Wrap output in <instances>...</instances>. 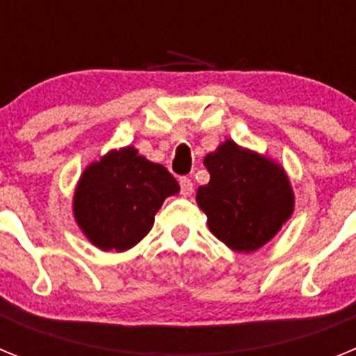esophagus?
<instances>
[{
  "instance_id": "esophagus-1",
  "label": "esophagus",
  "mask_w": 356,
  "mask_h": 356,
  "mask_svg": "<svg viewBox=\"0 0 356 356\" xmlns=\"http://www.w3.org/2000/svg\"><path fill=\"white\" fill-rule=\"evenodd\" d=\"M180 188H181V194H184V196H191V194H193V191H194L193 180H191L188 176H181V178H180Z\"/></svg>"
}]
</instances>
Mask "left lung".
<instances>
[{
  "instance_id": "1",
  "label": "left lung",
  "mask_w": 356,
  "mask_h": 356,
  "mask_svg": "<svg viewBox=\"0 0 356 356\" xmlns=\"http://www.w3.org/2000/svg\"><path fill=\"white\" fill-rule=\"evenodd\" d=\"M203 163L210 181L197 188L196 201L210 232L238 253L271 241L294 209L284 169L234 140L209 153Z\"/></svg>"
}]
</instances>
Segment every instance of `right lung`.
<instances>
[{
  "mask_svg": "<svg viewBox=\"0 0 356 356\" xmlns=\"http://www.w3.org/2000/svg\"><path fill=\"white\" fill-rule=\"evenodd\" d=\"M178 191L163 165L122 147L85 169L74 194V217L99 250H130L146 237L163 200Z\"/></svg>",
  "mask_w": 356,
  "mask_h": 356,
  "instance_id": "right-lung-1",
  "label": "right lung"
}]
</instances>
